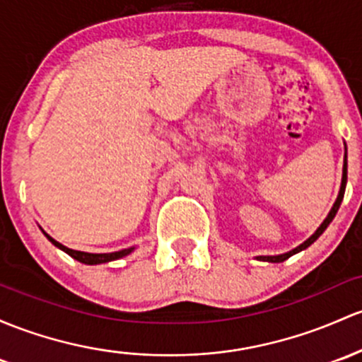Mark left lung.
Segmentation results:
<instances>
[{
    "label": "left lung",
    "instance_id": "obj_1",
    "mask_svg": "<svg viewBox=\"0 0 362 362\" xmlns=\"http://www.w3.org/2000/svg\"><path fill=\"white\" fill-rule=\"evenodd\" d=\"M345 185H347V146H345V158H344V174H341V186H340V193H338V198H337L335 205H333V209H332V211H329L328 217H326V219L322 221V224H321L320 228H317V231L314 233V235L310 236L309 240H305L304 243H302V245H298L297 248H293V250H290L288 254H283V255H260V257H257V259H259V260H266V262H283V260H286V259H288V257H291V255H293V254H297V252L304 250V248L309 247V245H313L314 242H316V240L320 238V236L322 235V231H325V229L328 228V224L332 223V221H333V217L337 216L338 209H340V204H341V200H344Z\"/></svg>",
    "mask_w": 362,
    "mask_h": 362
}]
</instances>
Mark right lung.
Wrapping results in <instances>:
<instances>
[{"mask_svg":"<svg viewBox=\"0 0 362 362\" xmlns=\"http://www.w3.org/2000/svg\"><path fill=\"white\" fill-rule=\"evenodd\" d=\"M42 233H45V231H42ZM45 235H46V233H45ZM46 238H48L49 242L55 245V247L62 248V250H64L65 254H69V255H71V257H74L76 260H79V262H83V264H103V262H110V260L120 259V257H124V255H127V254H131V252H133V247H131V248H124V250H119V252H112V254H88V252L72 250V248L64 247V245L58 243L57 240H53L52 236H48V235H46Z\"/></svg>","mask_w":362,"mask_h":362,"instance_id":"obj_1","label":"right lung"}]
</instances>
